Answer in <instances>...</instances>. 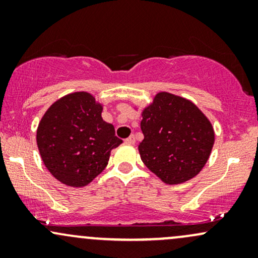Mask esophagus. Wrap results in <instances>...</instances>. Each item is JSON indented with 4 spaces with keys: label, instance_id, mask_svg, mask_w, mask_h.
<instances>
[{
    "label": "esophagus",
    "instance_id": "34e87169",
    "mask_svg": "<svg viewBox=\"0 0 258 258\" xmlns=\"http://www.w3.org/2000/svg\"><path fill=\"white\" fill-rule=\"evenodd\" d=\"M125 143L126 144H131V146H133V144H135L136 143V138H135V136H130V137L128 138H126L125 139Z\"/></svg>",
    "mask_w": 258,
    "mask_h": 258
}]
</instances>
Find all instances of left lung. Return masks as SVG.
<instances>
[{
	"label": "left lung",
	"mask_w": 258,
	"mask_h": 258,
	"mask_svg": "<svg viewBox=\"0 0 258 258\" xmlns=\"http://www.w3.org/2000/svg\"><path fill=\"white\" fill-rule=\"evenodd\" d=\"M142 117L141 159L162 182L180 184L203 170L214 147L215 131L193 102L159 92Z\"/></svg>",
	"instance_id": "left-lung-1"
}]
</instances>
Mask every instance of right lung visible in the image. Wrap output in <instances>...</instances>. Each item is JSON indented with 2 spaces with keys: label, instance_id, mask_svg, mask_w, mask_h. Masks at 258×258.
<instances>
[{
  "label": "right lung",
  "instance_id": "obj_1",
  "mask_svg": "<svg viewBox=\"0 0 258 258\" xmlns=\"http://www.w3.org/2000/svg\"><path fill=\"white\" fill-rule=\"evenodd\" d=\"M103 105L88 92H74L47 109L36 142L44 166L59 182L85 186L108 165L110 152L122 141L102 119Z\"/></svg>",
  "mask_w": 258,
  "mask_h": 258
}]
</instances>
